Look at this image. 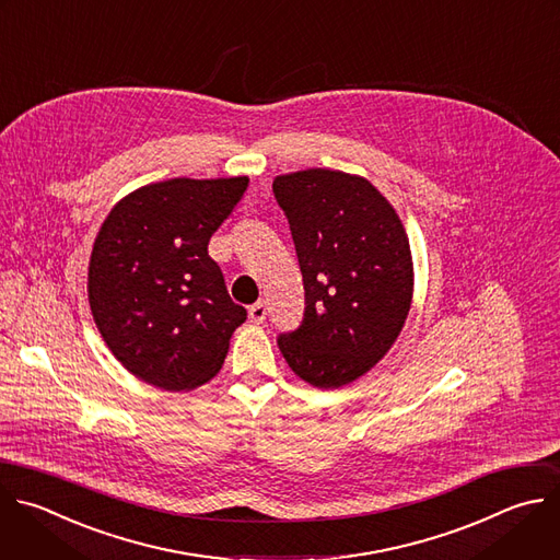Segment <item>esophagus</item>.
<instances>
[{"mask_svg": "<svg viewBox=\"0 0 560 560\" xmlns=\"http://www.w3.org/2000/svg\"><path fill=\"white\" fill-rule=\"evenodd\" d=\"M266 314H268V307H266L264 301H257L255 305L248 307V318H250V323H255V325L264 323V320H266Z\"/></svg>", "mask_w": 560, "mask_h": 560, "instance_id": "34e87169", "label": "esophagus"}]
</instances>
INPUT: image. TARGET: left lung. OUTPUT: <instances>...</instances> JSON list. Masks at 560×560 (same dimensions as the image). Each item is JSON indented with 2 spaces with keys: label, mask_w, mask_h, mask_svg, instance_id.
Here are the masks:
<instances>
[{
  "label": "left lung",
  "mask_w": 560,
  "mask_h": 560,
  "mask_svg": "<svg viewBox=\"0 0 560 560\" xmlns=\"http://www.w3.org/2000/svg\"><path fill=\"white\" fill-rule=\"evenodd\" d=\"M305 288L299 329L279 336L294 374L338 389L364 376L400 336L413 299L407 231L374 184L331 168L277 175Z\"/></svg>",
  "instance_id": "obj_1"
}]
</instances>
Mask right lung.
I'll use <instances>...</instances> for the list:
<instances>
[{
    "label": "right lung",
    "instance_id": "obj_1",
    "mask_svg": "<svg viewBox=\"0 0 560 560\" xmlns=\"http://www.w3.org/2000/svg\"><path fill=\"white\" fill-rule=\"evenodd\" d=\"M246 186V175L153 182L105 218L88 268L90 310L138 381L189 392L222 369L246 310L229 296L209 242Z\"/></svg>",
    "mask_w": 560,
    "mask_h": 560
}]
</instances>
